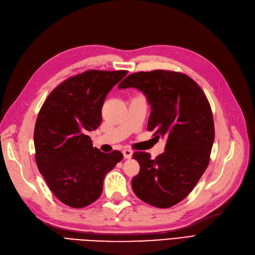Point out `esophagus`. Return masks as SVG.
<instances>
[{
  "label": "esophagus",
  "instance_id": "obj_1",
  "mask_svg": "<svg viewBox=\"0 0 255 255\" xmlns=\"http://www.w3.org/2000/svg\"><path fill=\"white\" fill-rule=\"evenodd\" d=\"M122 153H123V156H125V158H127V159L130 158V157H132V155H133V152L130 151V150H128V149L123 150Z\"/></svg>",
  "mask_w": 255,
  "mask_h": 255
}]
</instances>
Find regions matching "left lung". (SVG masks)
Wrapping results in <instances>:
<instances>
[{
  "mask_svg": "<svg viewBox=\"0 0 255 255\" xmlns=\"http://www.w3.org/2000/svg\"><path fill=\"white\" fill-rule=\"evenodd\" d=\"M129 87L143 92L151 105L148 129L167 139L155 159L145 152L133 154L140 170L132 188L145 203L171 207L190 194L210 163L215 138L211 105L199 85L180 72L132 73L118 86Z\"/></svg>",
  "mask_w": 255,
  "mask_h": 255,
  "instance_id": "8db88e82",
  "label": "left lung"
}]
</instances>
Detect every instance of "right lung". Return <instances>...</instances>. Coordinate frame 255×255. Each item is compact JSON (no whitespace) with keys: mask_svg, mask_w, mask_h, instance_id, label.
Segmentation results:
<instances>
[{"mask_svg":"<svg viewBox=\"0 0 255 255\" xmlns=\"http://www.w3.org/2000/svg\"><path fill=\"white\" fill-rule=\"evenodd\" d=\"M128 71L88 70L64 81L41 106L35 125V158L39 172L60 202L85 207L101 196L105 175L122 159L103 153L88 132L102 121L104 100Z\"/></svg>","mask_w":255,"mask_h":255,"instance_id":"obj_1","label":"right lung"}]
</instances>
